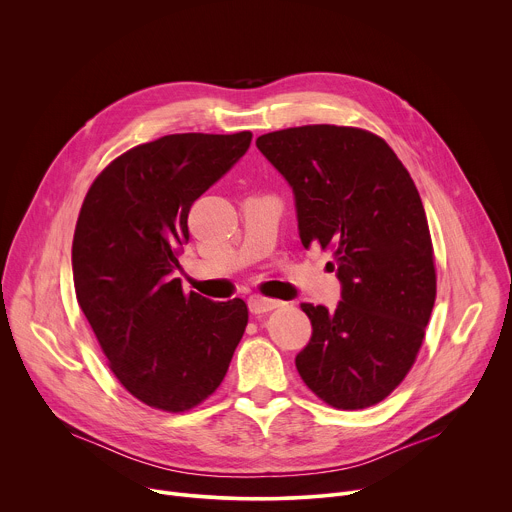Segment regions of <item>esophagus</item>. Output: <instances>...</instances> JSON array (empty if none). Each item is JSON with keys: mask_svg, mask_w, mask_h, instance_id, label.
Wrapping results in <instances>:
<instances>
[{"mask_svg": "<svg viewBox=\"0 0 512 512\" xmlns=\"http://www.w3.org/2000/svg\"><path fill=\"white\" fill-rule=\"evenodd\" d=\"M279 306H281L279 300H271V298H265V296H251L249 298L251 314H265V312H271Z\"/></svg>", "mask_w": 512, "mask_h": 512, "instance_id": "34e87169", "label": "esophagus"}]
</instances>
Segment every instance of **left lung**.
Here are the masks:
<instances>
[{"label": "left lung", "mask_w": 512, "mask_h": 512, "mask_svg": "<svg viewBox=\"0 0 512 512\" xmlns=\"http://www.w3.org/2000/svg\"><path fill=\"white\" fill-rule=\"evenodd\" d=\"M294 188L302 245L330 249L342 302L302 304L312 338L296 356L308 389L367 409L411 371L435 302V259L419 192L389 143L358 127L302 125L257 137Z\"/></svg>", "instance_id": "left-lung-1"}]
</instances>
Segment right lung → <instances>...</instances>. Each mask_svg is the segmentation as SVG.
Masks as SVG:
<instances>
[{
    "instance_id": "obj_1",
    "label": "right lung",
    "mask_w": 512,
    "mask_h": 512,
    "mask_svg": "<svg viewBox=\"0 0 512 512\" xmlns=\"http://www.w3.org/2000/svg\"><path fill=\"white\" fill-rule=\"evenodd\" d=\"M253 133H174L135 145L91 184L72 239V277L117 381L148 407L182 413L223 383L249 322L239 298L184 294L174 277L200 194Z\"/></svg>"
}]
</instances>
